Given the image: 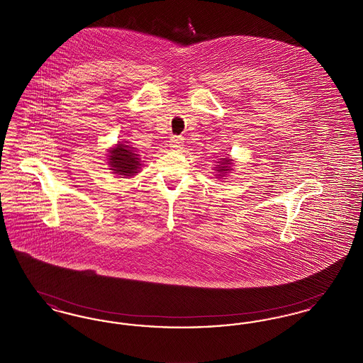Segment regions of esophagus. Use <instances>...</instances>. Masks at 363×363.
Instances as JSON below:
<instances>
[{
    "label": "esophagus",
    "instance_id": "esophagus-1",
    "mask_svg": "<svg viewBox=\"0 0 363 363\" xmlns=\"http://www.w3.org/2000/svg\"><path fill=\"white\" fill-rule=\"evenodd\" d=\"M169 143H170V147L173 150H181L182 145H184V138H181V136H173V138H170Z\"/></svg>",
    "mask_w": 363,
    "mask_h": 363
}]
</instances>
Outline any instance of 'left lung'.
Here are the masks:
<instances>
[{
    "mask_svg": "<svg viewBox=\"0 0 363 363\" xmlns=\"http://www.w3.org/2000/svg\"><path fill=\"white\" fill-rule=\"evenodd\" d=\"M220 163H222V166H220V167H216L218 172H220V173L223 174L230 170V169H228V166H230V159H223V162L220 160ZM222 174H219V175L222 177Z\"/></svg>",
    "mask_w": 363,
    "mask_h": 363,
    "instance_id": "left-lung-1",
    "label": "left lung"
}]
</instances>
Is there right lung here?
Here are the masks:
<instances>
[{
    "mask_svg": "<svg viewBox=\"0 0 363 363\" xmlns=\"http://www.w3.org/2000/svg\"><path fill=\"white\" fill-rule=\"evenodd\" d=\"M108 160L114 173L126 177L135 175L138 172V166H141L133 148L123 144H118L110 151Z\"/></svg>",
    "mask_w": 363,
    "mask_h": 363,
    "instance_id": "1",
    "label": "right lung"
}]
</instances>
